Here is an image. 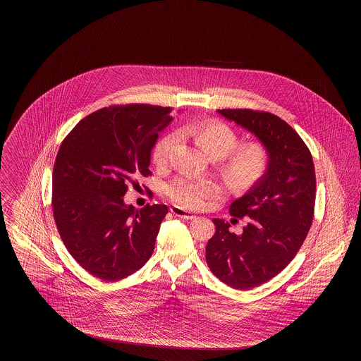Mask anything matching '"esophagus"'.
Wrapping results in <instances>:
<instances>
[{"mask_svg": "<svg viewBox=\"0 0 361 361\" xmlns=\"http://www.w3.org/2000/svg\"><path fill=\"white\" fill-rule=\"evenodd\" d=\"M171 211H172L173 215H176V216H178V218H183V219L192 221V219H195V218H196V215H193L192 212H189V211L184 209V208H181V207H172V208H171Z\"/></svg>", "mask_w": 361, "mask_h": 361, "instance_id": "1", "label": "esophagus"}]
</instances>
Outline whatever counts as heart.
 <instances>
[{"instance_id": "obj_1", "label": "heart", "mask_w": 361, "mask_h": 361, "mask_svg": "<svg viewBox=\"0 0 361 361\" xmlns=\"http://www.w3.org/2000/svg\"><path fill=\"white\" fill-rule=\"evenodd\" d=\"M183 134L195 142L212 158H222L221 172L224 180L235 189H247L264 176L268 159L264 147L256 142L238 145V137L224 121H204L183 128ZM177 134L169 133L157 140L153 162L158 168L169 164ZM221 187L209 180H197L187 174L178 176L166 187V195L178 206L200 208L208 199L216 197Z\"/></svg>"}]
</instances>
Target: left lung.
<instances>
[{"instance_id":"8db88e82","label":"left lung","mask_w":361,"mask_h":361,"mask_svg":"<svg viewBox=\"0 0 361 361\" xmlns=\"http://www.w3.org/2000/svg\"><path fill=\"white\" fill-rule=\"evenodd\" d=\"M261 140L269 162L265 174L240 199L230 215L247 216L240 235L230 224L212 219L215 234L206 246L208 268L224 284L250 290L279 275L307 237L315 206V171L309 147L288 123L253 109H218Z\"/></svg>"}]
</instances>
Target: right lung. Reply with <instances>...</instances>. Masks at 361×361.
<instances>
[{"label": "right lung", "mask_w": 361, "mask_h": 361, "mask_svg": "<svg viewBox=\"0 0 361 361\" xmlns=\"http://www.w3.org/2000/svg\"><path fill=\"white\" fill-rule=\"evenodd\" d=\"M171 114V106L109 105L80 121L58 150L54 221L71 257L103 281L133 275L154 252L168 207L137 209L123 196L152 174L150 154Z\"/></svg>", "instance_id": "1"}]
</instances>
